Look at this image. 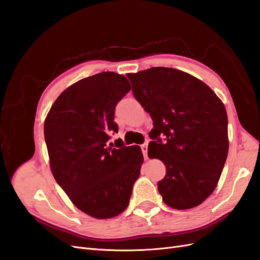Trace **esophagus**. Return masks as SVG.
Returning <instances> with one entry per match:
<instances>
[{
	"instance_id": "34e87169",
	"label": "esophagus",
	"mask_w": 260,
	"mask_h": 260,
	"mask_svg": "<svg viewBox=\"0 0 260 260\" xmlns=\"http://www.w3.org/2000/svg\"><path fill=\"white\" fill-rule=\"evenodd\" d=\"M147 147H148V142H145L141 145V149H142V153L145 159H147Z\"/></svg>"
}]
</instances>
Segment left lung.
Returning a JSON list of instances; mask_svg holds the SVG:
<instances>
[{"label": "left lung", "instance_id": "8db88e82", "mask_svg": "<svg viewBox=\"0 0 260 260\" xmlns=\"http://www.w3.org/2000/svg\"><path fill=\"white\" fill-rule=\"evenodd\" d=\"M127 76L153 119L148 156L166 166L157 183L164 203L176 209L200 205L216 188L228 156L223 103L208 85L178 69L153 67Z\"/></svg>", "mask_w": 260, "mask_h": 260}]
</instances>
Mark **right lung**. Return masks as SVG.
I'll return each instance as SVG.
<instances>
[{"label":"right lung","mask_w":260,"mask_h":260,"mask_svg":"<svg viewBox=\"0 0 260 260\" xmlns=\"http://www.w3.org/2000/svg\"><path fill=\"white\" fill-rule=\"evenodd\" d=\"M131 89L122 75L104 72L70 85L44 122L52 174L74 205L93 218L116 217L128 207L143 155L124 146L114 121L116 105Z\"/></svg>","instance_id":"right-lung-1"}]
</instances>
